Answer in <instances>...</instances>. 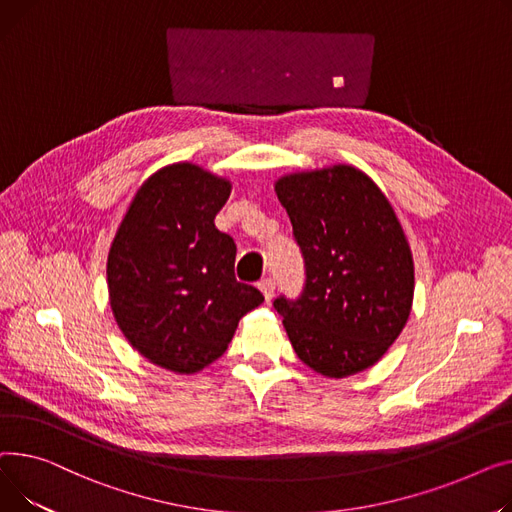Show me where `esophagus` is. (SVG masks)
<instances>
[{"label": "esophagus", "mask_w": 512, "mask_h": 512, "mask_svg": "<svg viewBox=\"0 0 512 512\" xmlns=\"http://www.w3.org/2000/svg\"><path fill=\"white\" fill-rule=\"evenodd\" d=\"M258 287H260V291L264 293V299L266 302H270V299H273V295H275V279H262L260 283H258Z\"/></svg>", "instance_id": "esophagus-1"}]
</instances>
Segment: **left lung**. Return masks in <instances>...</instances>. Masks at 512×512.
I'll return each instance as SVG.
<instances>
[{
	"mask_svg": "<svg viewBox=\"0 0 512 512\" xmlns=\"http://www.w3.org/2000/svg\"><path fill=\"white\" fill-rule=\"evenodd\" d=\"M275 190L304 256L302 293L273 302L297 357L328 378L374 366L413 302V258L393 206L349 165L285 175Z\"/></svg>",
	"mask_w": 512,
	"mask_h": 512,
	"instance_id": "8db88e82",
	"label": "left lung"
}]
</instances>
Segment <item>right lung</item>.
Segmentation results:
<instances>
[{
  "mask_svg": "<svg viewBox=\"0 0 512 512\" xmlns=\"http://www.w3.org/2000/svg\"><path fill=\"white\" fill-rule=\"evenodd\" d=\"M227 179L192 165L150 175L107 258L113 316L132 347L177 374L219 359L237 322L264 302L235 279V242L215 227Z\"/></svg>",
  "mask_w": 512,
  "mask_h": 512,
  "instance_id": "add662e5",
  "label": "right lung"
}]
</instances>
